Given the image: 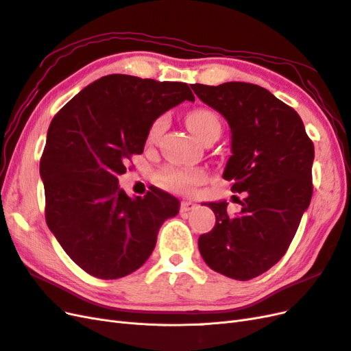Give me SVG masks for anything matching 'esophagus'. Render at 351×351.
Here are the masks:
<instances>
[{
  "instance_id": "obj_1",
  "label": "esophagus",
  "mask_w": 351,
  "mask_h": 351,
  "mask_svg": "<svg viewBox=\"0 0 351 351\" xmlns=\"http://www.w3.org/2000/svg\"><path fill=\"white\" fill-rule=\"evenodd\" d=\"M195 208H196V204L192 200H183L182 204H180V210H182V212H189V210H192Z\"/></svg>"
}]
</instances>
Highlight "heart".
Wrapping results in <instances>:
<instances>
[{"mask_svg":"<svg viewBox=\"0 0 351 351\" xmlns=\"http://www.w3.org/2000/svg\"><path fill=\"white\" fill-rule=\"evenodd\" d=\"M186 124L195 136H197L200 141H204L208 134H210L214 130L221 129L219 119L215 112H212L205 108H199L190 112L186 119ZM164 129V119H158L149 130V139L154 141L161 134ZM205 174L202 169L196 168H176V167H168L162 169L161 173L158 174L159 183L165 186L169 190H174V192H182L187 193L192 190L195 186L204 182Z\"/></svg>","mask_w":351,"mask_h":351,"instance_id":"1","label":"heart"}]
</instances>
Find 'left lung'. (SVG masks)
Returning <instances> with one entry per match:
<instances>
[{"label":"left lung","instance_id":"obj_1","mask_svg":"<svg viewBox=\"0 0 351 351\" xmlns=\"http://www.w3.org/2000/svg\"><path fill=\"white\" fill-rule=\"evenodd\" d=\"M190 86L228 121L232 155L222 177L232 182L231 192H246L237 215L228 214L227 202L206 204L217 221L199 237V250L210 269L247 281L290 247L313 193V142L300 115L258 84Z\"/></svg>","mask_w":351,"mask_h":351}]
</instances>
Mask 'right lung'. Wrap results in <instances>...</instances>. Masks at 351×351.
Listing matches in <instances>:
<instances>
[{
  "label": "right lung",
  "instance_id": "obj_1",
  "mask_svg": "<svg viewBox=\"0 0 351 351\" xmlns=\"http://www.w3.org/2000/svg\"><path fill=\"white\" fill-rule=\"evenodd\" d=\"M183 101H195L187 83L110 74L52 119L39 165L45 219L71 261L93 277L117 280L139 269L159 227L178 214V199L156 187L130 199L119 176L143 152L152 123Z\"/></svg>",
  "mask_w": 351,
  "mask_h": 351
}]
</instances>
